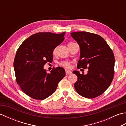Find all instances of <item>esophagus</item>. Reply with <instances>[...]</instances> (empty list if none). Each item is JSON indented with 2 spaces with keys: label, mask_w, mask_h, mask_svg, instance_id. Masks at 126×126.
<instances>
[{
  "label": "esophagus",
  "mask_w": 126,
  "mask_h": 126,
  "mask_svg": "<svg viewBox=\"0 0 126 126\" xmlns=\"http://www.w3.org/2000/svg\"><path fill=\"white\" fill-rule=\"evenodd\" d=\"M65 73L66 75H69V74H71V71L69 70H68V69H66L65 70Z\"/></svg>",
  "instance_id": "1"
}]
</instances>
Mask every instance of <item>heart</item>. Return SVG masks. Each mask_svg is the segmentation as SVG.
I'll return each mask as SVG.
<instances>
[{
  "mask_svg": "<svg viewBox=\"0 0 126 126\" xmlns=\"http://www.w3.org/2000/svg\"><path fill=\"white\" fill-rule=\"evenodd\" d=\"M71 43H72V42L69 43L68 45H69L70 44H71ZM56 51V48H55V49L53 50V53H55ZM60 64H61V65H62L63 66H65V67H69V63L68 62H66V61L62 62Z\"/></svg>",
  "mask_w": 126,
  "mask_h": 126,
  "instance_id": "obj_1",
  "label": "heart"
}]
</instances>
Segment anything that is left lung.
Listing matches in <instances>:
<instances>
[{
	"label": "left lung",
	"instance_id": "obj_1",
	"mask_svg": "<svg viewBox=\"0 0 126 126\" xmlns=\"http://www.w3.org/2000/svg\"><path fill=\"white\" fill-rule=\"evenodd\" d=\"M80 47L79 60L77 68L88 69V73L80 74L74 84L77 93L83 97L93 98L105 92L113 81L115 58L110 47L102 37L98 34L79 31L71 33Z\"/></svg>",
	"mask_w": 126,
	"mask_h": 126
}]
</instances>
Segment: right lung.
<instances>
[{"label":"right lung","instance_id":"right-lung-1","mask_svg":"<svg viewBox=\"0 0 126 126\" xmlns=\"http://www.w3.org/2000/svg\"><path fill=\"white\" fill-rule=\"evenodd\" d=\"M65 32H39L29 37L18 48L13 62L16 81L31 98L42 100L55 92L65 71L58 66L47 74L43 68L51 62L53 51L64 40Z\"/></svg>","mask_w":126,"mask_h":126}]
</instances>
